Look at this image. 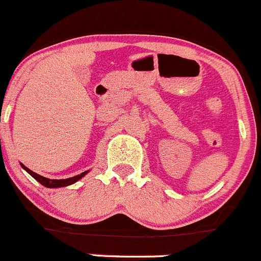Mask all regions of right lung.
<instances>
[{
	"label": "right lung",
	"mask_w": 261,
	"mask_h": 261,
	"mask_svg": "<svg viewBox=\"0 0 261 261\" xmlns=\"http://www.w3.org/2000/svg\"><path fill=\"white\" fill-rule=\"evenodd\" d=\"M21 167H22L23 169H25L26 172H28L29 174L31 175V177L35 178V179L38 180L39 183L43 184L44 187H48V188H59V187L70 186V184H73V183H75V181H78L82 177H84V175H86L87 173H88V170H87V172L81 173V174L74 175V177H72V178H67V179H49V178L41 177V175L36 174V173H34L33 170H30V169H29V168H26L23 164H21Z\"/></svg>",
	"instance_id": "obj_1"
}]
</instances>
